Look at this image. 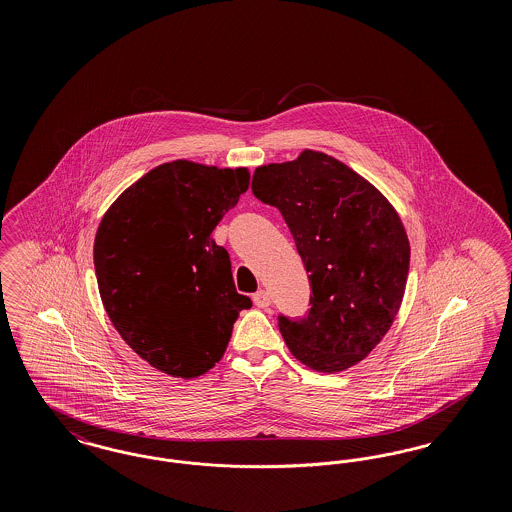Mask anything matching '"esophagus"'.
<instances>
[{"label": "esophagus", "mask_w": 512, "mask_h": 512, "mask_svg": "<svg viewBox=\"0 0 512 512\" xmlns=\"http://www.w3.org/2000/svg\"><path fill=\"white\" fill-rule=\"evenodd\" d=\"M253 303L259 309H267L268 305H270V295L265 290H259V292L253 293Z\"/></svg>", "instance_id": "1"}]
</instances>
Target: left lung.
<instances>
[{"mask_svg": "<svg viewBox=\"0 0 512 512\" xmlns=\"http://www.w3.org/2000/svg\"><path fill=\"white\" fill-rule=\"evenodd\" d=\"M253 195L286 220L309 272L311 309L278 315L293 357L318 372L357 365L399 311L411 247L390 201L338 159L305 149L259 167Z\"/></svg>", "mask_w": 512, "mask_h": 512, "instance_id": "obj_1", "label": "left lung"}]
</instances>
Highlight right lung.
I'll list each match as a JSON object with an SVG mask.
<instances>
[{
  "label": "right lung",
  "mask_w": 512,
  "mask_h": 512,
  "mask_svg": "<svg viewBox=\"0 0 512 512\" xmlns=\"http://www.w3.org/2000/svg\"><path fill=\"white\" fill-rule=\"evenodd\" d=\"M247 169L172 161L147 172L99 222L94 265L113 326L157 370L195 378L226 351L240 311L230 255L211 238Z\"/></svg>",
  "instance_id": "right-lung-1"
}]
</instances>
